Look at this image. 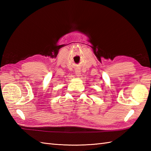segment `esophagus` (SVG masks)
I'll use <instances>...</instances> for the list:
<instances>
[{
    "label": "esophagus",
    "instance_id": "34e87169",
    "mask_svg": "<svg viewBox=\"0 0 151 151\" xmlns=\"http://www.w3.org/2000/svg\"><path fill=\"white\" fill-rule=\"evenodd\" d=\"M75 75H76V76H77V77H81V70H80L79 69H76L75 71Z\"/></svg>",
    "mask_w": 151,
    "mask_h": 151
}]
</instances>
